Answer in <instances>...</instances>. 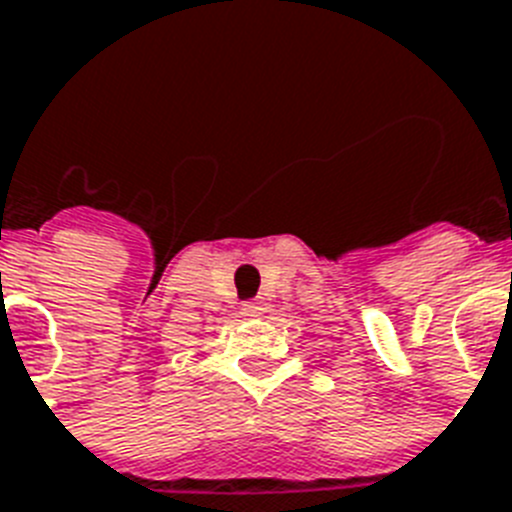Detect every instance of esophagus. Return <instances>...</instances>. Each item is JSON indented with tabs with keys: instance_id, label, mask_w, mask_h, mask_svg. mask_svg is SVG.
<instances>
[{
	"instance_id": "esophagus-1",
	"label": "esophagus",
	"mask_w": 512,
	"mask_h": 512,
	"mask_svg": "<svg viewBox=\"0 0 512 512\" xmlns=\"http://www.w3.org/2000/svg\"><path fill=\"white\" fill-rule=\"evenodd\" d=\"M242 312L247 317H260L265 312V302L263 299H249V302L242 304Z\"/></svg>"
}]
</instances>
